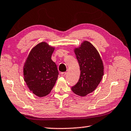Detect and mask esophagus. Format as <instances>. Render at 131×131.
Instances as JSON below:
<instances>
[{
    "label": "esophagus",
    "instance_id": "obj_1",
    "mask_svg": "<svg viewBox=\"0 0 131 131\" xmlns=\"http://www.w3.org/2000/svg\"><path fill=\"white\" fill-rule=\"evenodd\" d=\"M66 74V72H62V73H61V75L62 77H65Z\"/></svg>",
    "mask_w": 131,
    "mask_h": 131
}]
</instances>
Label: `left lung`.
Wrapping results in <instances>:
<instances>
[{"label": "left lung", "instance_id": "8db88e82", "mask_svg": "<svg viewBox=\"0 0 131 131\" xmlns=\"http://www.w3.org/2000/svg\"><path fill=\"white\" fill-rule=\"evenodd\" d=\"M80 75L79 81L71 87L74 93L84 97L96 90L104 75V65L99 53L92 44L84 41L74 49Z\"/></svg>", "mask_w": 131, "mask_h": 131}]
</instances>
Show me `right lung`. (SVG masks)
Here are the masks:
<instances>
[{
	"label": "right lung",
	"instance_id": "right-lung-1",
	"mask_svg": "<svg viewBox=\"0 0 131 131\" xmlns=\"http://www.w3.org/2000/svg\"><path fill=\"white\" fill-rule=\"evenodd\" d=\"M54 50L46 42L39 43L31 50L24 64V80L38 97L48 95L57 79V65L51 60Z\"/></svg>",
	"mask_w": 131,
	"mask_h": 131
}]
</instances>
